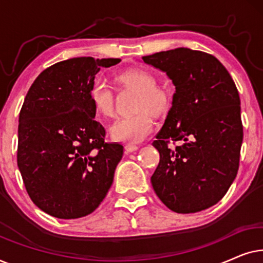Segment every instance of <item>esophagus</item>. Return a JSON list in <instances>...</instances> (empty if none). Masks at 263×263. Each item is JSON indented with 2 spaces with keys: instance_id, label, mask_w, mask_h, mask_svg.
Here are the masks:
<instances>
[{
  "instance_id": "obj_1",
  "label": "esophagus",
  "mask_w": 263,
  "mask_h": 263,
  "mask_svg": "<svg viewBox=\"0 0 263 263\" xmlns=\"http://www.w3.org/2000/svg\"><path fill=\"white\" fill-rule=\"evenodd\" d=\"M139 147L136 145H132V143H128V145L124 146V152L125 153H132V152H135V151H138Z\"/></svg>"
}]
</instances>
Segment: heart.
<instances>
[{
    "mask_svg": "<svg viewBox=\"0 0 263 263\" xmlns=\"http://www.w3.org/2000/svg\"><path fill=\"white\" fill-rule=\"evenodd\" d=\"M121 87L136 91L132 116L117 120L110 127L111 138L122 142H140L153 130V116L161 117L171 106V93L164 86L157 85L156 77L146 69L132 68L115 78ZM89 103L96 116L103 120L115 114V96L103 81H96L89 89Z\"/></svg>",
    "mask_w": 263,
    "mask_h": 263,
    "instance_id": "heart-1",
    "label": "heart"
}]
</instances>
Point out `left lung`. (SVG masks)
<instances>
[{
    "label": "left lung",
    "mask_w": 263,
    "mask_h": 263,
    "mask_svg": "<svg viewBox=\"0 0 263 263\" xmlns=\"http://www.w3.org/2000/svg\"><path fill=\"white\" fill-rule=\"evenodd\" d=\"M166 73L176 91L153 146L160 154L151 177L158 197L176 213H195L219 202L236 178L243 125L237 87L207 52L188 48L143 56ZM170 141L180 143L175 149Z\"/></svg>",
    "instance_id": "left-lung-1"
}]
</instances>
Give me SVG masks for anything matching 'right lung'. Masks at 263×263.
I'll list each match as a JSON object with an SVG mask.
<instances>
[{
    "mask_svg": "<svg viewBox=\"0 0 263 263\" xmlns=\"http://www.w3.org/2000/svg\"><path fill=\"white\" fill-rule=\"evenodd\" d=\"M120 59L74 57L46 68L25 97L17 128V166L35 206L52 217L92 213L106 196L123 146L104 141L89 89L100 68Z\"/></svg>",
    "mask_w": 263,
    "mask_h": 263,
    "instance_id": "obj_1",
    "label": "right lung"
}]
</instances>
